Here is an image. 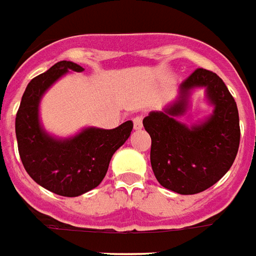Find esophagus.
<instances>
[{
  "label": "esophagus",
  "mask_w": 256,
  "mask_h": 256,
  "mask_svg": "<svg viewBox=\"0 0 256 256\" xmlns=\"http://www.w3.org/2000/svg\"><path fill=\"white\" fill-rule=\"evenodd\" d=\"M134 128L135 130H142L143 128V116H136L134 118Z\"/></svg>",
  "instance_id": "34e87169"
}]
</instances>
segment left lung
<instances>
[{"mask_svg": "<svg viewBox=\"0 0 256 256\" xmlns=\"http://www.w3.org/2000/svg\"><path fill=\"white\" fill-rule=\"evenodd\" d=\"M205 87L210 116L188 127L176 116L187 110L191 90ZM143 126L151 136V166L158 182L180 194L209 189L226 176L235 160L240 143L239 112L234 97L213 71L197 68L180 86L176 102L162 112H151Z\"/></svg>", "mask_w": 256, "mask_h": 256, "instance_id": "8db88e82", "label": "left lung"}]
</instances>
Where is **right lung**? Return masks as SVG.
Instances as JSON below:
<instances>
[{
  "mask_svg": "<svg viewBox=\"0 0 256 256\" xmlns=\"http://www.w3.org/2000/svg\"><path fill=\"white\" fill-rule=\"evenodd\" d=\"M68 70L80 72L84 67L62 60L28 84L16 114V138L21 162L36 184L63 197H76L101 184L134 122L126 121L114 130L89 126L68 139L47 134L40 124V100Z\"/></svg>",
  "mask_w": 256,
  "mask_h": 256,
  "instance_id": "right-lung-1",
  "label": "right lung"
}]
</instances>
